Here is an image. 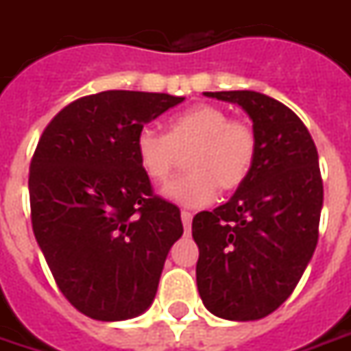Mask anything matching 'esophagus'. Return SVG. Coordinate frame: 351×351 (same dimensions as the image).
Here are the masks:
<instances>
[{"instance_id":"1","label":"esophagus","mask_w":351,"mask_h":351,"mask_svg":"<svg viewBox=\"0 0 351 351\" xmlns=\"http://www.w3.org/2000/svg\"><path fill=\"white\" fill-rule=\"evenodd\" d=\"M180 217H182V225H184V228L188 230V228H190V225H192V219H194V215H192L190 211H182V213H180Z\"/></svg>"}]
</instances>
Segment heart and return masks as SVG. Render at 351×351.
I'll list each match as a JSON object with an SVG mask.
<instances>
[{
	"label": "heart",
	"instance_id": "1",
	"mask_svg": "<svg viewBox=\"0 0 351 351\" xmlns=\"http://www.w3.org/2000/svg\"><path fill=\"white\" fill-rule=\"evenodd\" d=\"M140 169L154 184H165L184 157L190 173L167 186L165 194L182 206L209 204L217 188L234 192L256 161L257 138L250 123L230 119L223 107L199 104L169 119L167 134L144 126L136 134Z\"/></svg>",
	"mask_w": 351,
	"mask_h": 351
}]
</instances>
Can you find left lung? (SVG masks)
I'll list each match as a JSON object with an SVG mask.
<instances>
[{
	"label": "left lung",
	"instance_id": "obj_1",
	"mask_svg": "<svg viewBox=\"0 0 351 351\" xmlns=\"http://www.w3.org/2000/svg\"><path fill=\"white\" fill-rule=\"evenodd\" d=\"M238 104L257 138L252 173L236 194L192 221L204 306L228 321H256L294 292L319 240L323 178L313 138L292 109L250 90L206 92Z\"/></svg>",
	"mask_w": 351,
	"mask_h": 351
}]
</instances>
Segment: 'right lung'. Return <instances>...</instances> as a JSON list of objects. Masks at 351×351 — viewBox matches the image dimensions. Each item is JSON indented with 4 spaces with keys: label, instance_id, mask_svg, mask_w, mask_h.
<instances>
[{
    "label": "right lung",
    "instance_id": "obj_1",
    "mask_svg": "<svg viewBox=\"0 0 351 351\" xmlns=\"http://www.w3.org/2000/svg\"><path fill=\"white\" fill-rule=\"evenodd\" d=\"M184 97L107 90L69 104L30 161V219L59 290L95 321L144 313L156 298L180 209L154 194L136 134Z\"/></svg>",
    "mask_w": 351,
    "mask_h": 351
}]
</instances>
